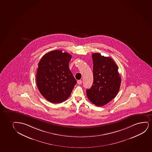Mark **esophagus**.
<instances>
[{"label": "esophagus", "instance_id": "34e87169", "mask_svg": "<svg viewBox=\"0 0 152 152\" xmlns=\"http://www.w3.org/2000/svg\"><path fill=\"white\" fill-rule=\"evenodd\" d=\"M83 83V81L82 80H79L77 81V83L78 84H81Z\"/></svg>", "mask_w": 152, "mask_h": 152}]
</instances>
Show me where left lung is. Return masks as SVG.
Instances as JSON below:
<instances>
[{
    "label": "left lung",
    "instance_id": "8db88e82",
    "mask_svg": "<svg viewBox=\"0 0 152 152\" xmlns=\"http://www.w3.org/2000/svg\"><path fill=\"white\" fill-rule=\"evenodd\" d=\"M93 61V83L86 90V95L92 103L98 107L107 104L118 94L121 77L118 66L111 57L99 53L92 55Z\"/></svg>",
    "mask_w": 152,
    "mask_h": 152
}]
</instances>
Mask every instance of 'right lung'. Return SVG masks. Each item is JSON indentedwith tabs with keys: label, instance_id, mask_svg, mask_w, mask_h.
<instances>
[{
	"label": "right lung",
	"instance_id": "1",
	"mask_svg": "<svg viewBox=\"0 0 152 152\" xmlns=\"http://www.w3.org/2000/svg\"><path fill=\"white\" fill-rule=\"evenodd\" d=\"M71 58L68 53L55 50L44 55L38 63L37 88L41 95L52 103L66 101L77 83L69 66Z\"/></svg>",
	"mask_w": 152,
	"mask_h": 152
}]
</instances>
